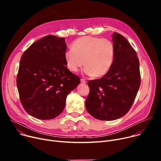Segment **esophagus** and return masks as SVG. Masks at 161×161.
Masks as SVG:
<instances>
[{
    "mask_svg": "<svg viewBox=\"0 0 161 161\" xmlns=\"http://www.w3.org/2000/svg\"><path fill=\"white\" fill-rule=\"evenodd\" d=\"M80 81H81V82L82 83H87V81L85 80V79H81L80 80Z\"/></svg>",
    "mask_w": 161,
    "mask_h": 161,
    "instance_id": "1",
    "label": "esophagus"
}]
</instances>
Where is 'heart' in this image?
<instances>
[{
  "mask_svg": "<svg viewBox=\"0 0 161 161\" xmlns=\"http://www.w3.org/2000/svg\"><path fill=\"white\" fill-rule=\"evenodd\" d=\"M72 48L66 50L64 59L67 69L77 72L84 64V74L96 77L104 75L111 69L115 58V46L106 38L83 36L74 42Z\"/></svg>",
  "mask_w": 161,
  "mask_h": 161,
  "instance_id": "1",
  "label": "heart"
}]
</instances>
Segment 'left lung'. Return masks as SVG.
Returning a JSON list of instances; mask_svg holds the SVG:
<instances>
[{
    "instance_id": "8db88e82",
    "label": "left lung",
    "mask_w": 161,
    "mask_h": 161,
    "mask_svg": "<svg viewBox=\"0 0 161 161\" xmlns=\"http://www.w3.org/2000/svg\"><path fill=\"white\" fill-rule=\"evenodd\" d=\"M115 58L103 78L88 81L89 94L86 107L95 119L112 121L129 112L140 86V63L136 52L121 35L114 32Z\"/></svg>"
}]
</instances>
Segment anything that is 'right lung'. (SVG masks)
<instances>
[{"mask_svg":"<svg viewBox=\"0 0 161 161\" xmlns=\"http://www.w3.org/2000/svg\"><path fill=\"white\" fill-rule=\"evenodd\" d=\"M66 49L64 38L48 35L22 55L17 87L25 110L36 119H52L60 115L67 95L80 83L66 66Z\"/></svg>","mask_w":161,"mask_h":161,"instance_id":"add662e5","label":"right lung"}]
</instances>
